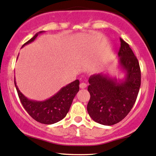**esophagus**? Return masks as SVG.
<instances>
[{
	"label": "esophagus",
	"mask_w": 156,
	"mask_h": 156,
	"mask_svg": "<svg viewBox=\"0 0 156 156\" xmlns=\"http://www.w3.org/2000/svg\"><path fill=\"white\" fill-rule=\"evenodd\" d=\"M86 86H87V85H86V83H81L80 84V89H85V88H86Z\"/></svg>",
	"instance_id": "obj_1"
}]
</instances>
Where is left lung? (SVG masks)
I'll use <instances>...</instances> for the list:
<instances>
[{"label": "left lung", "instance_id": "left-lung-1", "mask_svg": "<svg viewBox=\"0 0 156 156\" xmlns=\"http://www.w3.org/2000/svg\"><path fill=\"white\" fill-rule=\"evenodd\" d=\"M119 52L118 68L123 74L122 78L106 73L89 77L90 93L87 111L97 123L111 126L122 121L134 106L141 84L139 62L129 45L123 39Z\"/></svg>", "mask_w": 156, "mask_h": 156}]
</instances>
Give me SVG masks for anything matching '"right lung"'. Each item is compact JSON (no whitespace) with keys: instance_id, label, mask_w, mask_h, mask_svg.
Here are the masks:
<instances>
[{"instance_id":"obj_1","label":"right lung","mask_w":156,"mask_h":156,"mask_svg":"<svg viewBox=\"0 0 156 156\" xmlns=\"http://www.w3.org/2000/svg\"><path fill=\"white\" fill-rule=\"evenodd\" d=\"M42 33H44V31L37 33L31 39L26 42L22 47L34 41L37 35ZM14 83L21 103L28 114L33 119L41 123L53 124L62 120L66 116L73 99L79 91L80 82L78 80L71 82L61 88L57 94L44 101L33 100L24 96L16 86L15 77Z\"/></svg>"}]
</instances>
